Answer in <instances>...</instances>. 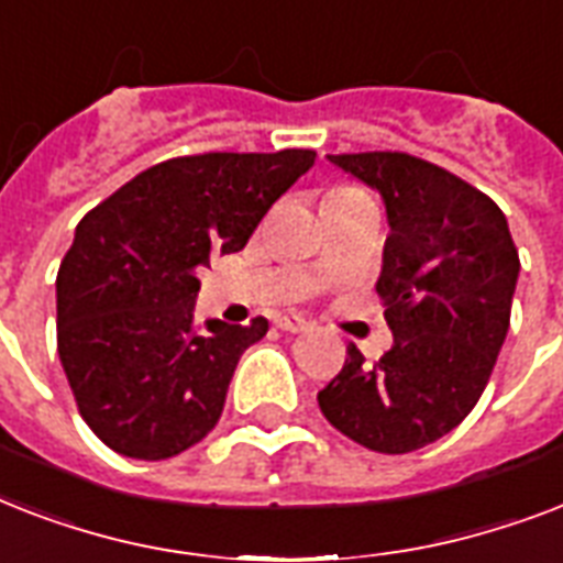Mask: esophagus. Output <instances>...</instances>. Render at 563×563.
<instances>
[{
  "label": "esophagus",
  "mask_w": 563,
  "mask_h": 563,
  "mask_svg": "<svg viewBox=\"0 0 563 563\" xmlns=\"http://www.w3.org/2000/svg\"><path fill=\"white\" fill-rule=\"evenodd\" d=\"M274 327H277V330H286V333H307L312 324L300 316H277L274 318Z\"/></svg>",
  "instance_id": "esophagus-1"
}]
</instances>
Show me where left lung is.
Returning a JSON list of instances; mask_svg holds the SVG:
<instances>
[{"instance_id": "obj_1", "label": "left lung", "mask_w": 563, "mask_h": 563, "mask_svg": "<svg viewBox=\"0 0 563 563\" xmlns=\"http://www.w3.org/2000/svg\"><path fill=\"white\" fill-rule=\"evenodd\" d=\"M379 192L388 219L383 272L391 351L368 365L356 344L318 406L339 432L400 455L462 423L506 342L520 256L488 195L400 152L327 154Z\"/></svg>"}]
</instances>
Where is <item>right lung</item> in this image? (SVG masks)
<instances>
[{
    "mask_svg": "<svg viewBox=\"0 0 563 563\" xmlns=\"http://www.w3.org/2000/svg\"><path fill=\"white\" fill-rule=\"evenodd\" d=\"M312 163L309 148L175 157L78 221L55 283L57 353L81 418L110 450L161 462L219 423L239 356L268 321L212 318L198 330V268L242 251Z\"/></svg>",
    "mask_w": 563,
    "mask_h": 563,
    "instance_id": "obj_1",
    "label": "right lung"
}]
</instances>
